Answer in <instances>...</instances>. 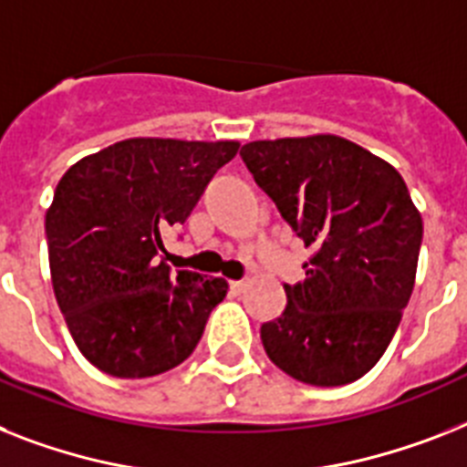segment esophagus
I'll return each instance as SVG.
<instances>
[{"instance_id": "34e87169", "label": "esophagus", "mask_w": 467, "mask_h": 467, "mask_svg": "<svg viewBox=\"0 0 467 467\" xmlns=\"http://www.w3.org/2000/svg\"><path fill=\"white\" fill-rule=\"evenodd\" d=\"M229 288H231V294L234 296H238L243 291V288H245V279H241V281H229Z\"/></svg>"}]
</instances>
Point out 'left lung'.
Returning a JSON list of instances; mask_svg holds the SVG:
<instances>
[{
	"label": "left lung",
	"mask_w": 467,
	"mask_h": 467,
	"mask_svg": "<svg viewBox=\"0 0 467 467\" xmlns=\"http://www.w3.org/2000/svg\"><path fill=\"white\" fill-rule=\"evenodd\" d=\"M241 160L312 248L286 310L260 327L269 360L312 387L375 368L413 294L422 219L391 164L338 136L243 145Z\"/></svg>",
	"instance_id": "8db88e82"
}]
</instances>
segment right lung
Segmentation results:
<instances>
[{
	"instance_id": "add662e5",
	"label": "right lung",
	"mask_w": 467,
	"mask_h": 467,
	"mask_svg": "<svg viewBox=\"0 0 467 467\" xmlns=\"http://www.w3.org/2000/svg\"><path fill=\"white\" fill-rule=\"evenodd\" d=\"M238 142L130 138L76 161L45 217L49 272L80 353L111 377L142 379L191 356L224 279L164 265L183 224Z\"/></svg>"
}]
</instances>
